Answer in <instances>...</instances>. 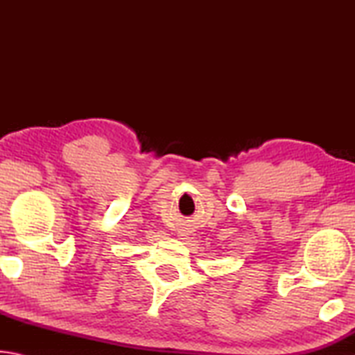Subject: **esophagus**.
<instances>
[{
  "label": "esophagus",
  "mask_w": 355,
  "mask_h": 355,
  "mask_svg": "<svg viewBox=\"0 0 355 355\" xmlns=\"http://www.w3.org/2000/svg\"><path fill=\"white\" fill-rule=\"evenodd\" d=\"M178 235H180V236H186V235H182V233H178Z\"/></svg>",
  "instance_id": "obj_1"
}]
</instances>
